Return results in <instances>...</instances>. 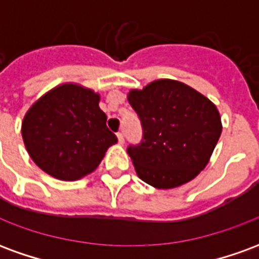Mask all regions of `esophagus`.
Segmentation results:
<instances>
[{
  "label": "esophagus",
  "mask_w": 259,
  "mask_h": 259,
  "mask_svg": "<svg viewBox=\"0 0 259 259\" xmlns=\"http://www.w3.org/2000/svg\"><path fill=\"white\" fill-rule=\"evenodd\" d=\"M116 136H118V141H119V144H123L124 143V136L122 132H119V133H116Z\"/></svg>",
  "instance_id": "34e87169"
}]
</instances>
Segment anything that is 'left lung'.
<instances>
[{"instance_id":"left-lung-1","label":"left lung","mask_w":259,"mask_h":259,"mask_svg":"<svg viewBox=\"0 0 259 259\" xmlns=\"http://www.w3.org/2000/svg\"><path fill=\"white\" fill-rule=\"evenodd\" d=\"M127 101L143 127L140 144L127 147L139 178L162 190L194 179L209 162L222 133L217 105L190 85L170 79L130 90Z\"/></svg>"}]
</instances>
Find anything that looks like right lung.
I'll return each mask as SVG.
<instances>
[{"label":"right lung","mask_w":259,"mask_h":259,"mask_svg":"<svg viewBox=\"0 0 259 259\" xmlns=\"http://www.w3.org/2000/svg\"><path fill=\"white\" fill-rule=\"evenodd\" d=\"M100 94L64 83L40 97L26 112L22 137L38 168L55 179L73 182L91 174L118 139L107 127Z\"/></svg>","instance_id":"add662e5"}]
</instances>
